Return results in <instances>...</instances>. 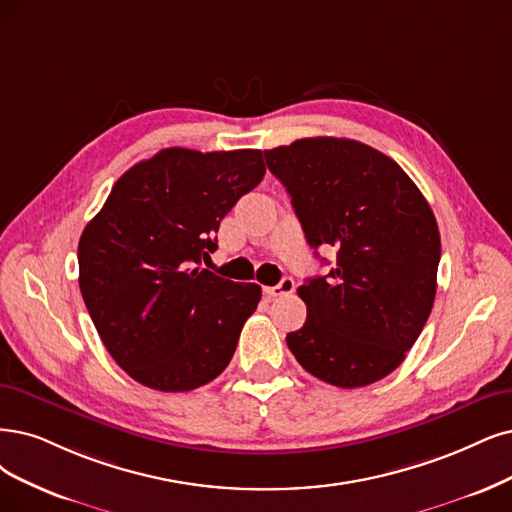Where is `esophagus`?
<instances>
[{
    "instance_id": "esophagus-1",
    "label": "esophagus",
    "mask_w": 512,
    "mask_h": 512,
    "mask_svg": "<svg viewBox=\"0 0 512 512\" xmlns=\"http://www.w3.org/2000/svg\"><path fill=\"white\" fill-rule=\"evenodd\" d=\"M293 291H295V280L289 278V276L282 278L276 287H266V289H263V293H266L268 297H282V295H289Z\"/></svg>"
}]
</instances>
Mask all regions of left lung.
Masks as SVG:
<instances>
[{"instance_id":"1","label":"left lung","mask_w":512,"mask_h":512,"mask_svg":"<svg viewBox=\"0 0 512 512\" xmlns=\"http://www.w3.org/2000/svg\"><path fill=\"white\" fill-rule=\"evenodd\" d=\"M263 154L308 244L337 251L327 276L297 289L308 318L287 335L289 350L337 388L382 380L405 361L434 304L441 236L430 204L399 164L361 141L314 137Z\"/></svg>"}]
</instances>
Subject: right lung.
Wrapping results in <instances>:
<instances>
[{"mask_svg":"<svg viewBox=\"0 0 512 512\" xmlns=\"http://www.w3.org/2000/svg\"><path fill=\"white\" fill-rule=\"evenodd\" d=\"M263 175L259 149L168 147L128 168L84 227V304L132 380L187 392L230 365L261 287L215 276L200 261L217 251L221 219Z\"/></svg>","mask_w":512,"mask_h":512,"instance_id":"obj_1","label":"right lung"}]
</instances>
